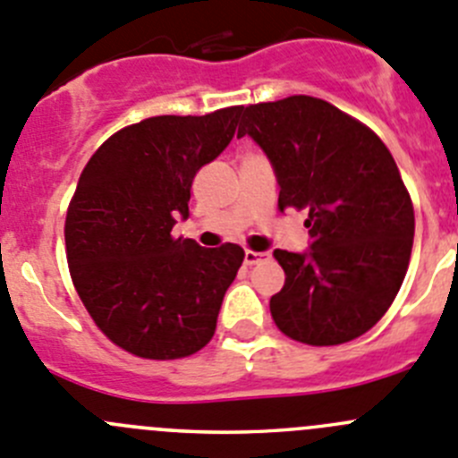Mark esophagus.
Listing matches in <instances>:
<instances>
[{"mask_svg":"<svg viewBox=\"0 0 458 458\" xmlns=\"http://www.w3.org/2000/svg\"><path fill=\"white\" fill-rule=\"evenodd\" d=\"M267 259H271V253H258V250H246V255H243V262L249 264V267H253V264H259V262H267Z\"/></svg>","mask_w":458,"mask_h":458,"instance_id":"obj_1","label":"esophagus"}]
</instances>
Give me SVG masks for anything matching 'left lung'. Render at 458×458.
I'll use <instances>...</instances> for the list:
<instances>
[{"label": "left lung", "mask_w": 458, "mask_h": 458, "mask_svg": "<svg viewBox=\"0 0 458 458\" xmlns=\"http://www.w3.org/2000/svg\"><path fill=\"white\" fill-rule=\"evenodd\" d=\"M243 135L271 162L280 209H310V249L273 250L287 276L271 298L276 326L307 345L357 339L386 314L411 258L395 160L370 128L305 94L243 108Z\"/></svg>", "instance_id": "8db88e82"}]
</instances>
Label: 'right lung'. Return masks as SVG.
Wrapping results in <instances>:
<instances>
[{"instance_id":"right-lung-1","label":"right lung","mask_w":458,"mask_h":458,"mask_svg":"<svg viewBox=\"0 0 458 458\" xmlns=\"http://www.w3.org/2000/svg\"><path fill=\"white\" fill-rule=\"evenodd\" d=\"M239 114L148 117L106 140L81 174L65 221L72 280L99 330L138 357H187L215 335L243 249H203L171 228L190 216L194 176L224 153Z\"/></svg>"}]
</instances>
